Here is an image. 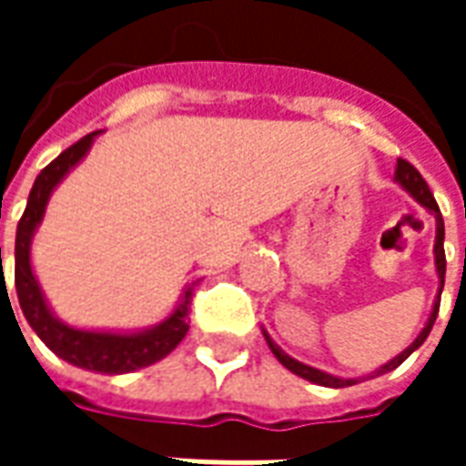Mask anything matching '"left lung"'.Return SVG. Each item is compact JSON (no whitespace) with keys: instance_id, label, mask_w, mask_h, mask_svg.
Wrapping results in <instances>:
<instances>
[{"instance_id":"left-lung-1","label":"left lung","mask_w":466,"mask_h":466,"mask_svg":"<svg viewBox=\"0 0 466 466\" xmlns=\"http://www.w3.org/2000/svg\"><path fill=\"white\" fill-rule=\"evenodd\" d=\"M394 182H400L401 187H404V189H407V192H410L411 197H414V199L421 204V207H427V209L434 214V219H437V237H434V264H437V277H440V294H437V302H434V307H431L430 319H427V324H424V329L420 332V337H417V339H414V342H411L407 350L401 351V354H397L394 360L387 361V364H381L380 370H374L371 374H367V377H361V380H374V377H380V374H387V371L397 370L401 361L410 357L411 351L420 350L421 344H424V339L430 337L431 327H434V319H437V312H440L441 289H444V272H447V259H444V219H441L440 207H437V202H434V194L430 192L427 182L421 179V174L417 172V169H414L410 162H404V159H400V162H397ZM264 339H267V344H269V350H272L274 357L282 361L284 367L292 371V374L302 377V380H309V381H314V384H322V387H334V390H339V387H351V384L361 381V380H342V377H334V374H327V371H322V370H314V367H309V364H302V361L292 360L289 354H284V351L272 342V337H269L267 332H264Z\"/></svg>"}]
</instances>
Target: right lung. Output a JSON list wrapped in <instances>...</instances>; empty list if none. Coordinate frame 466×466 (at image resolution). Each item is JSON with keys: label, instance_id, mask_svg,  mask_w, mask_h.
I'll list each match as a JSON object with an SVG mask.
<instances>
[{"label": "right lung", "instance_id": "obj_1", "mask_svg": "<svg viewBox=\"0 0 466 466\" xmlns=\"http://www.w3.org/2000/svg\"><path fill=\"white\" fill-rule=\"evenodd\" d=\"M99 132H92L82 137L79 142L72 144L69 149L56 157L55 162H49L35 179V187L26 199V209L22 219L16 224V244H15V287L19 297V307L25 312L26 322L35 329L36 337L55 351L56 357H62L75 367L89 371H102V374H127V371L142 370L154 361L164 360L169 351L182 342L184 334L189 332V304H192V287H187L182 299L164 322H159L152 329L142 332H89V329H75L69 324L59 322L45 294L39 289L32 262H29V249H32V237L36 227L45 217L46 202L55 192V187L65 179L69 169H75L76 164L85 159L89 147L95 142ZM0 264H2V247H0Z\"/></svg>", "mask_w": 466, "mask_h": 466}]
</instances>
